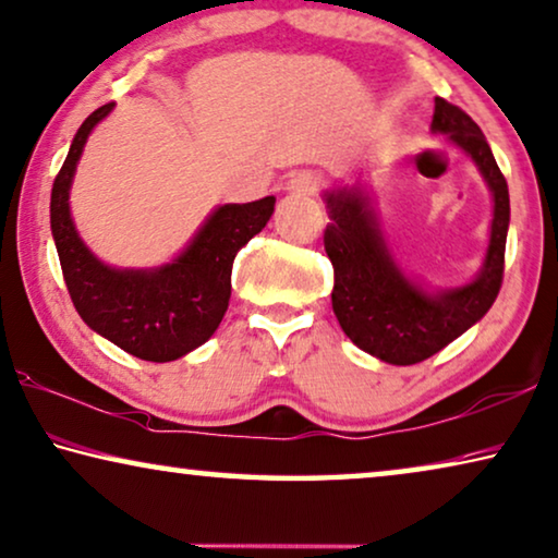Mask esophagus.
<instances>
[{"label":"esophagus","instance_id":"1","mask_svg":"<svg viewBox=\"0 0 558 558\" xmlns=\"http://www.w3.org/2000/svg\"><path fill=\"white\" fill-rule=\"evenodd\" d=\"M317 189H320V175L313 171L295 173L286 185V191L293 193V196H313V193H317Z\"/></svg>","mask_w":558,"mask_h":558}]
</instances>
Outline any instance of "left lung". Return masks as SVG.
<instances>
[{
	"mask_svg": "<svg viewBox=\"0 0 558 558\" xmlns=\"http://www.w3.org/2000/svg\"><path fill=\"white\" fill-rule=\"evenodd\" d=\"M432 131L480 168L492 193L489 243L476 276L457 288H427L395 260L367 181L323 193L330 223L325 251L335 268L332 311L342 332L387 365H414L435 355L489 313L504 276L509 189L482 129L462 109L435 99Z\"/></svg>",
	"mask_w": 558,
	"mask_h": 558,
	"instance_id": "1",
	"label": "left lung"
}]
</instances>
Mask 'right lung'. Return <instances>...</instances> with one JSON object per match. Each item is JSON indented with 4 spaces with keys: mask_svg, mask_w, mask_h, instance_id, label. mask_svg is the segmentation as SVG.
Returning <instances> with one entry per match:
<instances>
[{
    "mask_svg": "<svg viewBox=\"0 0 558 558\" xmlns=\"http://www.w3.org/2000/svg\"><path fill=\"white\" fill-rule=\"evenodd\" d=\"M117 104L96 109L69 146L51 189V235L69 295L82 320L129 355L171 362L218 330L231 300L235 253L268 223L276 198L226 203L210 210L189 245L154 268H113L78 235L69 196L86 138Z\"/></svg>",
    "mask_w": 558,
    "mask_h": 558,
    "instance_id": "obj_1",
    "label": "right lung"
}]
</instances>
